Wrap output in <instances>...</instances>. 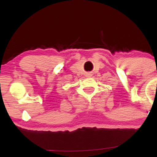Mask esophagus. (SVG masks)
<instances>
[{
  "label": "esophagus",
  "instance_id": "esophagus-1",
  "mask_svg": "<svg viewBox=\"0 0 157 157\" xmlns=\"http://www.w3.org/2000/svg\"><path fill=\"white\" fill-rule=\"evenodd\" d=\"M86 76L87 77H91V76H92V73H91V72H88V73H86Z\"/></svg>",
  "mask_w": 157,
  "mask_h": 157
}]
</instances>
